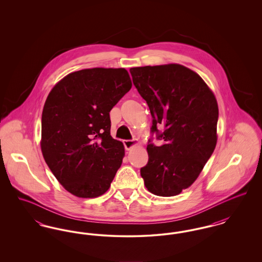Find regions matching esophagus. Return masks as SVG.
<instances>
[{
	"mask_svg": "<svg viewBox=\"0 0 262 262\" xmlns=\"http://www.w3.org/2000/svg\"><path fill=\"white\" fill-rule=\"evenodd\" d=\"M137 142L136 140H124V145L126 150H130L133 147L137 145Z\"/></svg>",
	"mask_w": 262,
	"mask_h": 262,
	"instance_id": "1",
	"label": "esophagus"
}]
</instances>
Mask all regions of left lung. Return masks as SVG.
Segmentation results:
<instances>
[{
  "instance_id": "obj_1",
  "label": "left lung",
  "mask_w": 262,
  "mask_h": 262,
  "mask_svg": "<svg viewBox=\"0 0 262 262\" xmlns=\"http://www.w3.org/2000/svg\"><path fill=\"white\" fill-rule=\"evenodd\" d=\"M129 73L149 107L152 137L163 141L156 146L148 140V162L140 174L151 193L174 196L193 184L215 149L217 101L200 75L182 64L132 68Z\"/></svg>"
}]
</instances>
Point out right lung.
I'll return each mask as SVG.
<instances>
[{
	"label": "right lung",
	"mask_w": 262,
	"mask_h": 262,
	"mask_svg": "<svg viewBox=\"0 0 262 262\" xmlns=\"http://www.w3.org/2000/svg\"><path fill=\"white\" fill-rule=\"evenodd\" d=\"M132 88L125 69L94 68L64 76L51 90L42 113L41 150L69 192L92 199L105 193L125 148L110 135V111Z\"/></svg>",
	"instance_id": "right-lung-1"
}]
</instances>
